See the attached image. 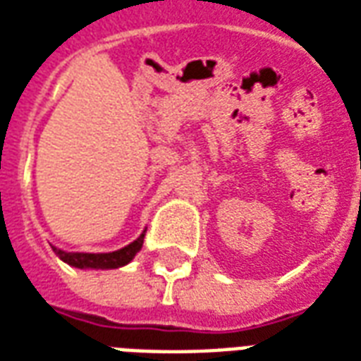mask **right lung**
Returning <instances> with one entry per match:
<instances>
[{
    "label": "right lung",
    "mask_w": 361,
    "mask_h": 361,
    "mask_svg": "<svg viewBox=\"0 0 361 361\" xmlns=\"http://www.w3.org/2000/svg\"><path fill=\"white\" fill-rule=\"evenodd\" d=\"M145 232L135 242L118 249V251H112V253H78V251H62L55 245H51V247L56 257L70 267L81 268V270H112V268L126 267L135 259V255L139 253L142 242H145Z\"/></svg>",
    "instance_id": "1"
}]
</instances>
